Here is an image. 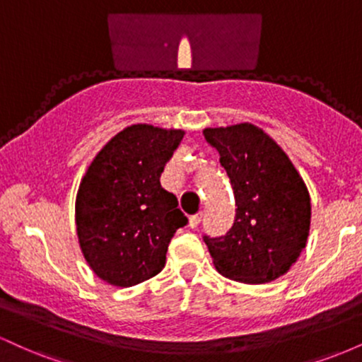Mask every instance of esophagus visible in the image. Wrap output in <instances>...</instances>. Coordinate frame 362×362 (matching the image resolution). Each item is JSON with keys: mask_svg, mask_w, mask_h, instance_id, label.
Segmentation results:
<instances>
[{"mask_svg": "<svg viewBox=\"0 0 362 362\" xmlns=\"http://www.w3.org/2000/svg\"><path fill=\"white\" fill-rule=\"evenodd\" d=\"M201 221H202V214L190 216V218H189V226L190 228H197L199 224H201Z\"/></svg>", "mask_w": 362, "mask_h": 362, "instance_id": "34e87169", "label": "esophagus"}]
</instances>
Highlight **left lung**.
<instances>
[{"label": "left lung", "mask_w": 362, "mask_h": 362, "mask_svg": "<svg viewBox=\"0 0 362 362\" xmlns=\"http://www.w3.org/2000/svg\"><path fill=\"white\" fill-rule=\"evenodd\" d=\"M233 187L236 216L226 236L204 238L221 276L264 284L284 276L306 247L308 187L284 149L250 122L206 127Z\"/></svg>", "instance_id": "left-lung-1"}]
</instances>
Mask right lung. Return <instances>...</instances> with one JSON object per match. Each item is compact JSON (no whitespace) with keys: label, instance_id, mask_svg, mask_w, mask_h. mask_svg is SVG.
I'll use <instances>...</instances> for the list:
<instances>
[{"label":"right lung","instance_id":"1","mask_svg":"<svg viewBox=\"0 0 362 362\" xmlns=\"http://www.w3.org/2000/svg\"><path fill=\"white\" fill-rule=\"evenodd\" d=\"M184 129L132 124L112 138L81 177L74 221L81 253L95 276L129 288L165 267L170 240L187 223L161 172Z\"/></svg>","mask_w":362,"mask_h":362}]
</instances>
